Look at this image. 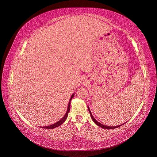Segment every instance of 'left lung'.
<instances>
[{"label":"left lung","instance_id":"1","mask_svg":"<svg viewBox=\"0 0 157 157\" xmlns=\"http://www.w3.org/2000/svg\"><path fill=\"white\" fill-rule=\"evenodd\" d=\"M88 109H89V112H90V114L91 117V119L93 120V121L98 126H99L100 127H101V128H102L104 129H114L116 128H118L119 127H120V126H121V125H124V124H121V125H117V126H115V127H109V126H106V125H103V124H102L100 123L99 122H98L96 120H95L94 118V117L93 116V115L91 114V113L90 110L89 109V108L88 107Z\"/></svg>","mask_w":157,"mask_h":157}]
</instances>
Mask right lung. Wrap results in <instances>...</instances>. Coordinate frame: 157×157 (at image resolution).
<instances>
[{
  "label": "right lung",
  "instance_id": "1",
  "mask_svg": "<svg viewBox=\"0 0 157 157\" xmlns=\"http://www.w3.org/2000/svg\"><path fill=\"white\" fill-rule=\"evenodd\" d=\"M74 95V94H73L71 95V97L70 100L69 101V103H68V108H67V110L66 113V114L64 115V117H63V118H62L60 121H57V123L53 124H52V125H49V126H47V127H42L41 128L46 129L55 128H56V127H57L60 126L61 124H62L65 121V120H66L67 118V116H68V113H69V112H70V102H71V101L72 98H73Z\"/></svg>",
  "mask_w": 157,
  "mask_h": 157
}]
</instances>
